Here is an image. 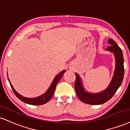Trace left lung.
Segmentation results:
<instances>
[{
    "mask_svg": "<svg viewBox=\"0 0 130 130\" xmlns=\"http://www.w3.org/2000/svg\"><path fill=\"white\" fill-rule=\"evenodd\" d=\"M108 42L111 45L106 48V50L113 53L115 57L116 66L113 77L109 86L106 89L99 93L87 92L83 88L82 78L80 75L75 74L76 80L75 82V89L77 95L82 102L89 105H101L108 102L112 98L122 83L124 76L123 56L121 48L119 47L113 39L109 38Z\"/></svg>",
    "mask_w": 130,
    "mask_h": 130,
    "instance_id": "obj_1",
    "label": "left lung"
}]
</instances>
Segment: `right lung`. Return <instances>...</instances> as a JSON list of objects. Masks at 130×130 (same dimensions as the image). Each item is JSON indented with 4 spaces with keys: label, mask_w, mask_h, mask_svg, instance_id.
Returning <instances> with one entry per match:
<instances>
[{
    "label": "right lung",
    "mask_w": 130,
    "mask_h": 130,
    "mask_svg": "<svg viewBox=\"0 0 130 130\" xmlns=\"http://www.w3.org/2000/svg\"><path fill=\"white\" fill-rule=\"evenodd\" d=\"M66 72L65 70L61 72L59 74H58L55 77V78L53 79L52 83L51 85H50L49 88H48V90L45 92L44 94H42L39 97H35V98H27V97H23L22 95H20V94L18 92H16V91L14 89V88L12 86V85L11 84L10 80L8 78L9 81V83H10V85L12 89H13V91L14 94L16 95V96L18 97L19 100H21V101L24 102V103H27V104L29 105H44L45 103H46L47 102H48L50 99H52V96L54 94L56 86L57 85V84L58 83L59 80H61L62 75H63L64 73Z\"/></svg>",
    "instance_id": "obj_1"
}]
</instances>
